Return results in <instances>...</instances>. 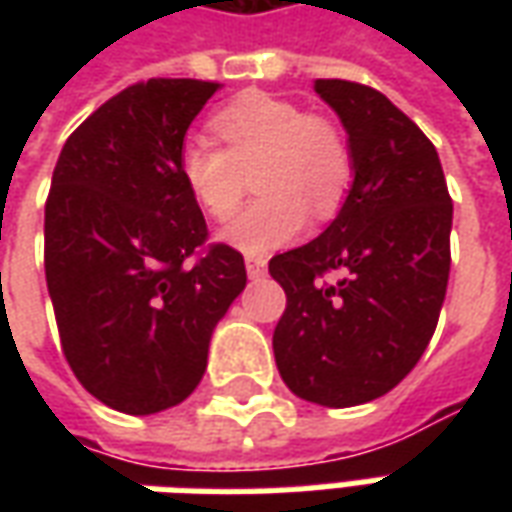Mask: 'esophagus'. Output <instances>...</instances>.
I'll list each match as a JSON object with an SVG mask.
<instances>
[{
  "label": "esophagus",
  "mask_w": 512,
  "mask_h": 512,
  "mask_svg": "<svg viewBox=\"0 0 512 512\" xmlns=\"http://www.w3.org/2000/svg\"><path fill=\"white\" fill-rule=\"evenodd\" d=\"M266 271V257H246V274H249V279L266 277Z\"/></svg>",
  "instance_id": "obj_1"
}]
</instances>
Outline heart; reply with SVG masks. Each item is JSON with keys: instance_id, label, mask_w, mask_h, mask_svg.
I'll return each mask as SVG.
<instances>
[{"instance_id": "obj_1", "label": "heart", "mask_w": 512, "mask_h": 512, "mask_svg": "<svg viewBox=\"0 0 512 512\" xmlns=\"http://www.w3.org/2000/svg\"><path fill=\"white\" fill-rule=\"evenodd\" d=\"M224 147L191 136L180 147V178L213 219H227L255 172L260 197L230 219L219 238L246 255H263L304 230L315 216H332L348 194L354 161L340 128L307 115L288 98L246 93L211 117Z\"/></svg>"}]
</instances>
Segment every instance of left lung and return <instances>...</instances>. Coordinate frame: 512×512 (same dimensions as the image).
<instances>
[{
  "label": "left lung",
  "mask_w": 512,
  "mask_h": 512,
  "mask_svg": "<svg viewBox=\"0 0 512 512\" xmlns=\"http://www.w3.org/2000/svg\"><path fill=\"white\" fill-rule=\"evenodd\" d=\"M312 87L348 134L354 180L318 238L268 263L288 296L274 359L296 397L348 408L395 389L428 348L450 279L452 200L436 147L384 93ZM326 270L344 279L323 286Z\"/></svg>",
  "instance_id": "left-lung-1"
}]
</instances>
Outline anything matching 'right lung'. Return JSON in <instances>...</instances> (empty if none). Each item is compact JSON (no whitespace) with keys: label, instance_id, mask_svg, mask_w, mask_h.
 I'll return each instance as SVG.
<instances>
[{"label":"right lung","instance_id":"add662e5","mask_svg":"<svg viewBox=\"0 0 512 512\" xmlns=\"http://www.w3.org/2000/svg\"><path fill=\"white\" fill-rule=\"evenodd\" d=\"M222 84L150 79L76 128L46 202V285L82 386L145 417L183 403L208 367L216 323L246 288L233 246H208L180 178L191 120Z\"/></svg>","mask_w":512,"mask_h":512}]
</instances>
